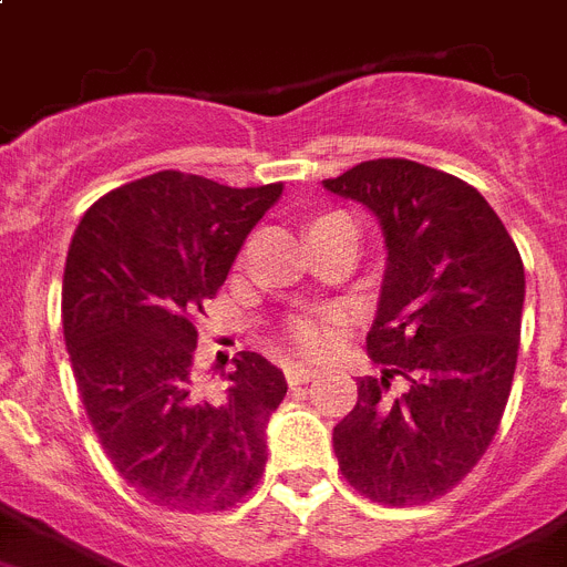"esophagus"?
I'll return each mask as SVG.
<instances>
[{"label":"esophagus","mask_w":567,"mask_h":567,"mask_svg":"<svg viewBox=\"0 0 567 567\" xmlns=\"http://www.w3.org/2000/svg\"><path fill=\"white\" fill-rule=\"evenodd\" d=\"M317 369L313 365H302V363H291L288 369H285V378H288V383L291 386H299V383H308L311 378H317Z\"/></svg>","instance_id":"esophagus-1"}]
</instances>
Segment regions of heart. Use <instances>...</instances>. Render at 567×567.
Wrapping results in <instances>:
<instances>
[{"label":"heart","mask_w":567,"mask_h":567,"mask_svg":"<svg viewBox=\"0 0 567 567\" xmlns=\"http://www.w3.org/2000/svg\"><path fill=\"white\" fill-rule=\"evenodd\" d=\"M342 213H322L311 221L308 230L313 227L326 225L331 218H340ZM334 313L331 311H311V313H299L293 317L291 326H288V337L297 346L299 351H306V354H322V351L331 349V342H334Z\"/></svg>","instance_id":"heart-1"}]
</instances>
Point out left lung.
I'll list each match as a JSON object with an SVG mask.
<instances>
[{
  "label": "left lung",
  "instance_id": "8db88e82",
  "mask_svg": "<svg viewBox=\"0 0 567 567\" xmlns=\"http://www.w3.org/2000/svg\"><path fill=\"white\" fill-rule=\"evenodd\" d=\"M386 233V274L365 337L380 378L357 380L334 426L346 482L378 504L446 496L487 453L516 372L525 265L502 218L467 181L406 158L328 178ZM401 377L404 392L389 395Z\"/></svg>",
  "mask_w": 567,
  "mask_h": 567
}]
</instances>
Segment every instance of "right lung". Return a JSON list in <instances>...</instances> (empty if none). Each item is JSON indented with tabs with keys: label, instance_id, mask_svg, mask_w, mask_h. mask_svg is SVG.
Wrapping results in <instances>:
<instances>
[{
	"label": "right lung",
	"instance_id": "1",
	"mask_svg": "<svg viewBox=\"0 0 567 567\" xmlns=\"http://www.w3.org/2000/svg\"><path fill=\"white\" fill-rule=\"evenodd\" d=\"M282 184L146 175L85 210L63 276V334L85 415L121 478L175 513L230 511L259 484L285 374L239 351L227 389L195 378L198 317Z\"/></svg>",
	"mask_w": 567,
	"mask_h": 567
}]
</instances>
